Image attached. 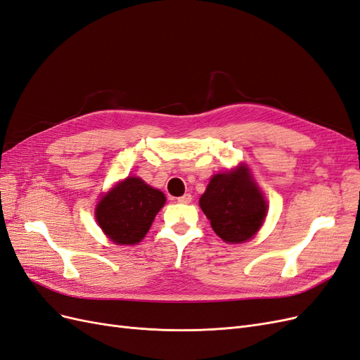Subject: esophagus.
Here are the masks:
<instances>
[{
    "mask_svg": "<svg viewBox=\"0 0 360 360\" xmlns=\"http://www.w3.org/2000/svg\"><path fill=\"white\" fill-rule=\"evenodd\" d=\"M177 201H179L180 204H189V202L192 201V195H191V193H184L183 197H179V198H177Z\"/></svg>",
    "mask_w": 360,
    "mask_h": 360,
    "instance_id": "obj_1",
    "label": "esophagus"
}]
</instances>
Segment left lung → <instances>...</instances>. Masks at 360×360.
Returning a JSON list of instances; mask_svg holds the SVG:
<instances>
[{
    "instance_id": "obj_1",
    "label": "left lung",
    "mask_w": 360,
    "mask_h": 360,
    "mask_svg": "<svg viewBox=\"0 0 360 360\" xmlns=\"http://www.w3.org/2000/svg\"><path fill=\"white\" fill-rule=\"evenodd\" d=\"M200 207L213 231L226 243L248 242L258 233L267 214L264 195L245 163L214 174L201 195Z\"/></svg>"
}]
</instances>
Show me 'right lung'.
I'll return each instance as SVG.
<instances>
[{"instance_id":"right-lung-1","label":"right lung","mask_w":360,"mask_h":360,"mask_svg":"<svg viewBox=\"0 0 360 360\" xmlns=\"http://www.w3.org/2000/svg\"><path fill=\"white\" fill-rule=\"evenodd\" d=\"M163 192L139 177L129 176L108 191L96 205V221L111 242L136 245L148 233L165 204Z\"/></svg>"}]
</instances>
